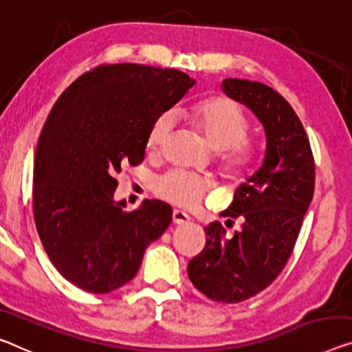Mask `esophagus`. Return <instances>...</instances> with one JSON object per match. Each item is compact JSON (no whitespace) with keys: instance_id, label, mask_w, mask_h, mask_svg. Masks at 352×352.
I'll use <instances>...</instances> for the list:
<instances>
[{"instance_id":"34e87169","label":"esophagus","mask_w":352,"mask_h":352,"mask_svg":"<svg viewBox=\"0 0 352 352\" xmlns=\"http://www.w3.org/2000/svg\"><path fill=\"white\" fill-rule=\"evenodd\" d=\"M188 220H190V217L186 212H182V210H173V223L175 225H186L188 223Z\"/></svg>"}]
</instances>
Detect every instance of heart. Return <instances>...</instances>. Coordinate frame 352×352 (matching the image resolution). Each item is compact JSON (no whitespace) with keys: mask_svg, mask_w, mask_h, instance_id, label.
<instances>
[{"mask_svg":"<svg viewBox=\"0 0 352 352\" xmlns=\"http://www.w3.org/2000/svg\"><path fill=\"white\" fill-rule=\"evenodd\" d=\"M197 131L203 135L208 146L219 153V165L226 179L245 181L255 166V149L247 142L248 120L245 113L230 97L214 96L195 104L186 113ZM175 126L170 111L151 124L146 148L157 153L165 144ZM210 190L209 179L182 170H171L154 181V192L165 201L176 206L193 209L203 201Z\"/></svg>","mask_w":352,"mask_h":352,"instance_id":"1","label":"heart"}]
</instances>
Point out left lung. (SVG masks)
I'll return each instance as SVG.
<instances>
[{"mask_svg": "<svg viewBox=\"0 0 352 352\" xmlns=\"http://www.w3.org/2000/svg\"><path fill=\"white\" fill-rule=\"evenodd\" d=\"M221 85L261 121L266 157L220 214L231 226L239 219L241 230L226 236L219 221L208 225L206 245L188 261L187 272L209 299L237 304L266 289L288 263L315 190V159L299 116L282 94L250 80L226 78Z\"/></svg>", "mask_w": 352, "mask_h": 352, "instance_id": "1", "label": "left lung"}]
</instances>
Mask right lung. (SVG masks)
<instances>
[{"label":"right lung","mask_w":352,"mask_h":352,"mask_svg":"<svg viewBox=\"0 0 352 352\" xmlns=\"http://www.w3.org/2000/svg\"><path fill=\"white\" fill-rule=\"evenodd\" d=\"M195 85L187 74L143 64H100L58 97L42 129L32 175V214L53 266L93 294L121 288L173 209L113 201L124 165L144 159L151 124Z\"/></svg>","instance_id":"add662e5"}]
</instances>
